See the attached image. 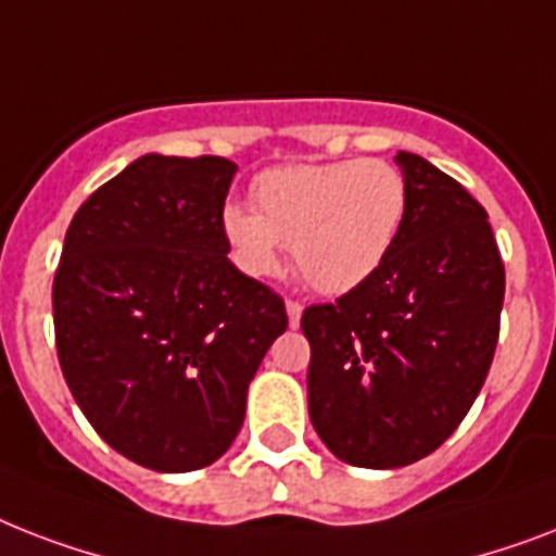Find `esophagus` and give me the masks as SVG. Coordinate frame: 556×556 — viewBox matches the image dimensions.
I'll use <instances>...</instances> for the list:
<instances>
[{"label": "esophagus", "instance_id": "obj_1", "mask_svg": "<svg viewBox=\"0 0 556 556\" xmlns=\"http://www.w3.org/2000/svg\"><path fill=\"white\" fill-rule=\"evenodd\" d=\"M286 312H288V323H291V329H296V326H300V317H303V305L294 303V300H288Z\"/></svg>", "mask_w": 556, "mask_h": 556}]
</instances>
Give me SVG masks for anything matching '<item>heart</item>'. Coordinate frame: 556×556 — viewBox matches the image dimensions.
Instances as JSON below:
<instances>
[{"label": "heart", "instance_id": "b5f03b06", "mask_svg": "<svg viewBox=\"0 0 556 556\" xmlns=\"http://www.w3.org/2000/svg\"><path fill=\"white\" fill-rule=\"evenodd\" d=\"M253 204H227L222 213V230L248 274H270L286 244L305 286L346 294L395 248L409 192L387 161H334L270 169L256 178Z\"/></svg>", "mask_w": 556, "mask_h": 556}]
</instances>
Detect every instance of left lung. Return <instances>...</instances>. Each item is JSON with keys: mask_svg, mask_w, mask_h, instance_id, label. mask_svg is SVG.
I'll list each match as a JSON object with an SVG mask.
<instances>
[{"mask_svg": "<svg viewBox=\"0 0 556 556\" xmlns=\"http://www.w3.org/2000/svg\"><path fill=\"white\" fill-rule=\"evenodd\" d=\"M406 218L375 274L338 303L308 305V415L346 465L392 470L430 456L491 369L505 265L479 201L413 152H397Z\"/></svg>", "mask_w": 556, "mask_h": 556, "instance_id": "8db88e82", "label": "left lung"}]
</instances>
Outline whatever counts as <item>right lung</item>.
<instances>
[{"mask_svg": "<svg viewBox=\"0 0 556 556\" xmlns=\"http://www.w3.org/2000/svg\"><path fill=\"white\" fill-rule=\"evenodd\" d=\"M236 164L141 155L74 213L54 277L56 357L109 447L159 473L213 465L288 329L282 296L227 260Z\"/></svg>", "mask_w": 556, "mask_h": 556, "instance_id": "obj_1", "label": "right lung"}]
</instances>
